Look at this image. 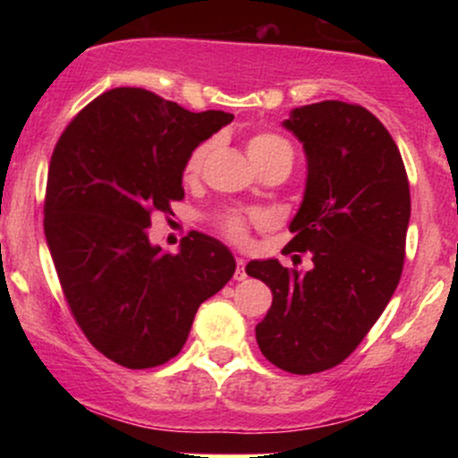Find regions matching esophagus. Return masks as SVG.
<instances>
[{
  "label": "esophagus",
  "instance_id": "obj_1",
  "mask_svg": "<svg viewBox=\"0 0 458 458\" xmlns=\"http://www.w3.org/2000/svg\"><path fill=\"white\" fill-rule=\"evenodd\" d=\"M236 280H245L247 273H245V260L243 259H236V271H234Z\"/></svg>",
  "mask_w": 458,
  "mask_h": 458
}]
</instances>
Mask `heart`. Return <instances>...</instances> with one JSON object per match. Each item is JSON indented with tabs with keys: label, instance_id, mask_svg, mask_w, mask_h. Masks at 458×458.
<instances>
[{
	"label": "heart",
	"instance_id": "b5f03b06",
	"mask_svg": "<svg viewBox=\"0 0 458 458\" xmlns=\"http://www.w3.org/2000/svg\"><path fill=\"white\" fill-rule=\"evenodd\" d=\"M284 148L291 150V144L276 133H256L247 140V155H250V159L254 165H259L260 161H265L267 157L273 155V152L284 150ZM208 150H211V141H204V144H199L191 150V155L187 157V163H185L187 176H196L198 172L202 170V163L207 159ZM251 219H254V222H260V217H251ZM219 225H222V230L230 236V239L245 241L247 219L243 215H236V213L224 215V217L219 219Z\"/></svg>",
	"mask_w": 458,
	"mask_h": 458
}]
</instances>
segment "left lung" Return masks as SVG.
<instances>
[{
  "instance_id": "obj_1",
  "label": "left lung",
  "mask_w": 458,
  "mask_h": 458,
  "mask_svg": "<svg viewBox=\"0 0 458 458\" xmlns=\"http://www.w3.org/2000/svg\"><path fill=\"white\" fill-rule=\"evenodd\" d=\"M282 124L308 163L286 251H310L314 267L299 273L267 259L250 260L245 271L273 293L256 325L262 355L293 375H312L353 353L392 299L411 198L398 146L368 109L312 103Z\"/></svg>"
}]
</instances>
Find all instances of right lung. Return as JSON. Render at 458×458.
Segmentation results:
<instances>
[{
  "label": "right lung",
  "mask_w": 458,
  "mask_h": 458,
  "mask_svg": "<svg viewBox=\"0 0 458 458\" xmlns=\"http://www.w3.org/2000/svg\"><path fill=\"white\" fill-rule=\"evenodd\" d=\"M234 115L193 114L141 88H114L57 140L45 236L71 312L94 349L124 368L181 353L199 303L234 276L233 251L189 233L178 254L148 239L152 213L182 199L187 157Z\"/></svg>",
  "instance_id": "obj_1"
}]
</instances>
